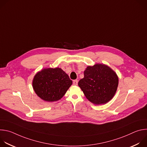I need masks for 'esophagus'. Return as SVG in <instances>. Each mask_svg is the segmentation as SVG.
Returning a JSON list of instances; mask_svg holds the SVG:
<instances>
[{
  "instance_id": "34e87169",
  "label": "esophagus",
  "mask_w": 147,
  "mask_h": 147,
  "mask_svg": "<svg viewBox=\"0 0 147 147\" xmlns=\"http://www.w3.org/2000/svg\"><path fill=\"white\" fill-rule=\"evenodd\" d=\"M73 84L74 85H77L78 84V80H74L73 81Z\"/></svg>"
}]
</instances>
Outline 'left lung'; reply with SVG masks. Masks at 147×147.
Returning a JSON list of instances; mask_svg holds the SVG:
<instances>
[{
    "mask_svg": "<svg viewBox=\"0 0 147 147\" xmlns=\"http://www.w3.org/2000/svg\"><path fill=\"white\" fill-rule=\"evenodd\" d=\"M78 82L86 98L96 105L105 104L115 95L119 83L116 74L108 66L96 64L88 66Z\"/></svg>",
    "mask_w": 147,
    "mask_h": 147,
    "instance_id": "8db88e82",
    "label": "left lung"
}]
</instances>
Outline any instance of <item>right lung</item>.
<instances>
[{
    "label": "right lung",
    "instance_id": "1",
    "mask_svg": "<svg viewBox=\"0 0 147 147\" xmlns=\"http://www.w3.org/2000/svg\"><path fill=\"white\" fill-rule=\"evenodd\" d=\"M71 84L69 76L60 68L45 69L35 76L32 81L35 93L47 102L61 99Z\"/></svg>",
    "mask_w": 147,
    "mask_h": 147
}]
</instances>
